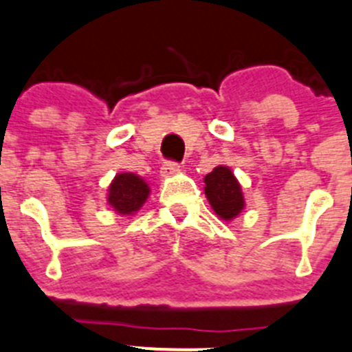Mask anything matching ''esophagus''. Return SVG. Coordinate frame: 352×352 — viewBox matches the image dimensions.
I'll use <instances>...</instances> for the list:
<instances>
[{
  "mask_svg": "<svg viewBox=\"0 0 352 352\" xmlns=\"http://www.w3.org/2000/svg\"><path fill=\"white\" fill-rule=\"evenodd\" d=\"M180 172V165L175 161H166L165 165L161 166V177H172Z\"/></svg>",
  "mask_w": 352,
  "mask_h": 352,
  "instance_id": "1",
  "label": "esophagus"
}]
</instances>
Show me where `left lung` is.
Instances as JSON below:
<instances>
[{"label": "left lung", "instance_id": "8db88e82", "mask_svg": "<svg viewBox=\"0 0 352 352\" xmlns=\"http://www.w3.org/2000/svg\"><path fill=\"white\" fill-rule=\"evenodd\" d=\"M205 195L222 221H232L245 206L241 186L228 166H217L205 177Z\"/></svg>", "mask_w": 352, "mask_h": 352}]
</instances>
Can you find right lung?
<instances>
[{"instance_id": "add662e5", "label": "right lung", "mask_w": 352, "mask_h": 352, "mask_svg": "<svg viewBox=\"0 0 352 352\" xmlns=\"http://www.w3.org/2000/svg\"><path fill=\"white\" fill-rule=\"evenodd\" d=\"M149 196V186L135 173H118L109 186L107 203L114 212L121 215H131L146 203Z\"/></svg>"}]
</instances>
